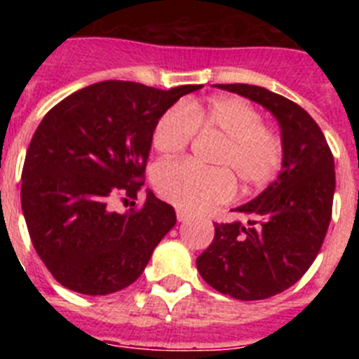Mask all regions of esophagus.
<instances>
[{
	"instance_id": "34e87169",
	"label": "esophagus",
	"mask_w": 359,
	"mask_h": 359,
	"mask_svg": "<svg viewBox=\"0 0 359 359\" xmlns=\"http://www.w3.org/2000/svg\"><path fill=\"white\" fill-rule=\"evenodd\" d=\"M176 217L180 223H185L187 219H189V214H187L185 210H176Z\"/></svg>"
}]
</instances>
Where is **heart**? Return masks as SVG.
<instances>
[{
  "instance_id": "heart-1",
  "label": "heart",
  "mask_w": 359,
  "mask_h": 359,
  "mask_svg": "<svg viewBox=\"0 0 359 359\" xmlns=\"http://www.w3.org/2000/svg\"><path fill=\"white\" fill-rule=\"evenodd\" d=\"M224 136L208 169L190 160L161 161L152 170L158 194L189 212L224 205L236 194V176L246 189L268 185L284 160L282 136L264 126L261 111L243 98L217 97L207 104L176 102L165 109L152 129V145L161 154L182 152L194 136Z\"/></svg>"
}]
</instances>
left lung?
I'll return each mask as SVG.
<instances>
[{
  "label": "left lung",
  "mask_w": 359,
  "mask_h": 359,
  "mask_svg": "<svg viewBox=\"0 0 359 359\" xmlns=\"http://www.w3.org/2000/svg\"><path fill=\"white\" fill-rule=\"evenodd\" d=\"M217 88L261 104L280 123L282 170L261 196L237 212L248 226L215 223L212 244L198 257L208 286L237 300H264L302 278L327 233L334 196V158L318 123L290 98L250 84Z\"/></svg>",
  "instance_id": "8db88e82"
}]
</instances>
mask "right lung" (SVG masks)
Returning <instances> with one entry per match:
<instances>
[{"label":"right lung","mask_w":359,"mask_h":359,"mask_svg":"<svg viewBox=\"0 0 359 359\" xmlns=\"http://www.w3.org/2000/svg\"><path fill=\"white\" fill-rule=\"evenodd\" d=\"M199 88L97 82L41 120L25 158L21 207L32 244L59 284L82 294H109L140 277L176 224V212L151 190L140 208L118 214L111 207L116 199H136L154 123Z\"/></svg>","instance_id":"obj_1"}]
</instances>
